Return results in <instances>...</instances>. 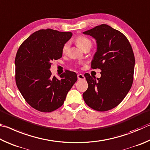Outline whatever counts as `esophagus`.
Returning a JSON list of instances; mask_svg holds the SVG:
<instances>
[{
  "label": "esophagus",
  "instance_id": "1",
  "mask_svg": "<svg viewBox=\"0 0 150 150\" xmlns=\"http://www.w3.org/2000/svg\"><path fill=\"white\" fill-rule=\"evenodd\" d=\"M78 79L79 80H82L85 79V77L82 74H78Z\"/></svg>",
  "mask_w": 150,
  "mask_h": 150
}]
</instances>
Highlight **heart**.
Segmentation results:
<instances>
[{
	"label": "heart",
	"instance_id": "obj_1",
	"mask_svg": "<svg viewBox=\"0 0 150 150\" xmlns=\"http://www.w3.org/2000/svg\"><path fill=\"white\" fill-rule=\"evenodd\" d=\"M76 43L78 45V46L80 47L82 49H83L86 47L91 45V41H90V39H89L88 38H86V37L82 36V35H80L78 36L76 39ZM68 47H69V43H65L64 44V45L62 46V52L63 54L67 53L68 49Z\"/></svg>",
	"mask_w": 150,
	"mask_h": 150
}]
</instances>
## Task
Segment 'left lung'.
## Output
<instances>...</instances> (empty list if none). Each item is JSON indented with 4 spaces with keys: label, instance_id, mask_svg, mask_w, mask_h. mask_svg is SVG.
Returning a JSON list of instances; mask_svg holds the SVG:
<instances>
[{
    "label": "left lung",
    "instance_id": "8db88e82",
    "mask_svg": "<svg viewBox=\"0 0 150 150\" xmlns=\"http://www.w3.org/2000/svg\"><path fill=\"white\" fill-rule=\"evenodd\" d=\"M83 33L96 39L98 48L91 67L101 70L99 78L84 74L88 88L83 98L96 111H109L124 99L132 87L135 64L132 48L124 34L107 24Z\"/></svg>",
    "mask_w": 150,
    "mask_h": 150
}]
</instances>
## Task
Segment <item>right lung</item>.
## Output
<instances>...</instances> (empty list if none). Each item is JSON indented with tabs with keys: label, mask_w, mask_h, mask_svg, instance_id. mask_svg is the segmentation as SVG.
<instances>
[{
	"label": "right lung",
	"mask_w": 150,
	"mask_h": 150,
	"mask_svg": "<svg viewBox=\"0 0 150 150\" xmlns=\"http://www.w3.org/2000/svg\"><path fill=\"white\" fill-rule=\"evenodd\" d=\"M72 35L52 29L40 30L21 44L15 59V79L26 102L39 111L52 112L61 107L77 81L76 72L66 70L60 79L52 76V60L62 57V48Z\"/></svg>",
	"instance_id": "right-lung-1"
}]
</instances>
